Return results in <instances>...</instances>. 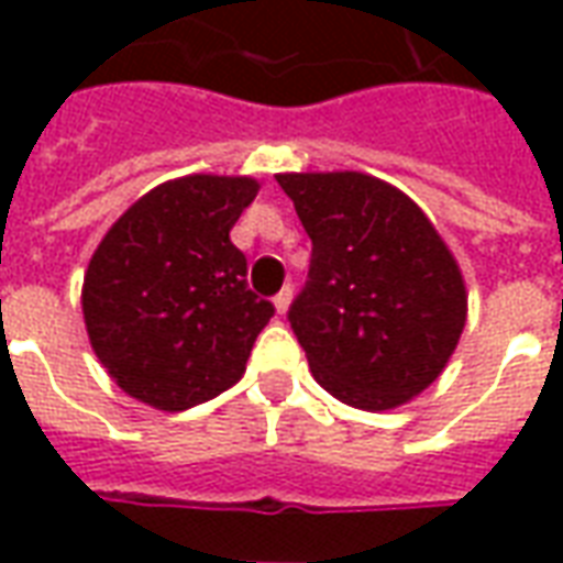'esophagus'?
<instances>
[{
  "mask_svg": "<svg viewBox=\"0 0 563 563\" xmlns=\"http://www.w3.org/2000/svg\"><path fill=\"white\" fill-rule=\"evenodd\" d=\"M292 305V286H283L280 292L274 295V307H277V313H286Z\"/></svg>",
  "mask_w": 563,
  "mask_h": 563,
  "instance_id": "1",
  "label": "esophagus"
}]
</instances>
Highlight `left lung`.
<instances>
[{
	"label": "left lung",
	"instance_id": "1",
	"mask_svg": "<svg viewBox=\"0 0 563 563\" xmlns=\"http://www.w3.org/2000/svg\"><path fill=\"white\" fill-rule=\"evenodd\" d=\"M310 234L289 325L338 401L391 410L428 389L459 343L467 292L431 220L371 174H277Z\"/></svg>",
	"mask_w": 563,
	"mask_h": 563
}]
</instances>
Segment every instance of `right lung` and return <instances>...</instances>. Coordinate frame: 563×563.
I'll list each match as a JSON object with an SVG mask.
<instances>
[{"instance_id": "1", "label": "right lung", "mask_w": 563, "mask_h": 563, "mask_svg": "<svg viewBox=\"0 0 563 563\" xmlns=\"http://www.w3.org/2000/svg\"><path fill=\"white\" fill-rule=\"evenodd\" d=\"M256 192L253 177L189 174L150 189L108 229L84 277V322L126 395L177 413L244 377L274 317L229 238Z\"/></svg>"}]
</instances>
